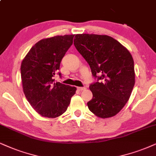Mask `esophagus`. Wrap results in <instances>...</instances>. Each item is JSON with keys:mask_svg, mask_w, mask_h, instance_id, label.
Here are the masks:
<instances>
[{"mask_svg": "<svg viewBox=\"0 0 156 156\" xmlns=\"http://www.w3.org/2000/svg\"><path fill=\"white\" fill-rule=\"evenodd\" d=\"M77 89L79 90H86V87H77Z\"/></svg>", "mask_w": 156, "mask_h": 156, "instance_id": "1", "label": "esophagus"}]
</instances>
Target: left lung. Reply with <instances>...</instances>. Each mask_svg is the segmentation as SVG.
<instances>
[{"label": "left lung", "instance_id": "8db88e82", "mask_svg": "<svg viewBox=\"0 0 156 156\" xmlns=\"http://www.w3.org/2000/svg\"><path fill=\"white\" fill-rule=\"evenodd\" d=\"M74 45L90 65L97 82L90 85V111L102 119L116 115L127 103L135 83L131 53L108 35L78 34Z\"/></svg>", "mask_w": 156, "mask_h": 156}]
</instances>
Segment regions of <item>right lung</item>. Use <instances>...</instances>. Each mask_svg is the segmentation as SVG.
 <instances>
[{
  "label": "right lung",
  "mask_w": 156,
  "mask_h": 156,
  "mask_svg": "<svg viewBox=\"0 0 156 156\" xmlns=\"http://www.w3.org/2000/svg\"><path fill=\"white\" fill-rule=\"evenodd\" d=\"M74 34L57 35L34 44L21 65L23 91L30 104L40 115L56 118L67 110L76 88L55 83L53 76L73 43ZM59 76L61 74L58 72Z\"/></svg>",
  "instance_id": "right-lung-1"
}]
</instances>
